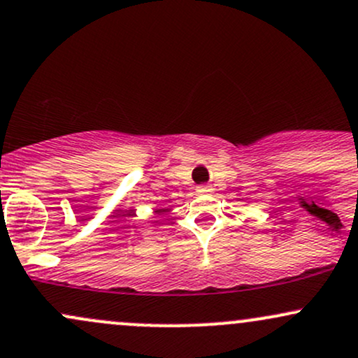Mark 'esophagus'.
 I'll list each match as a JSON object with an SVG mask.
<instances>
[{
  "mask_svg": "<svg viewBox=\"0 0 358 358\" xmlns=\"http://www.w3.org/2000/svg\"><path fill=\"white\" fill-rule=\"evenodd\" d=\"M213 190L212 187H208V185H200L199 188H196V192L199 193H210Z\"/></svg>",
  "mask_w": 358,
  "mask_h": 358,
  "instance_id": "1",
  "label": "esophagus"
}]
</instances>
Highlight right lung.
<instances>
[{"label": "right lung", "mask_w": 358, "mask_h": 358, "mask_svg": "<svg viewBox=\"0 0 358 358\" xmlns=\"http://www.w3.org/2000/svg\"><path fill=\"white\" fill-rule=\"evenodd\" d=\"M156 212H158V213H162V212H163V210H156Z\"/></svg>", "instance_id": "add662e5"}]
</instances>
